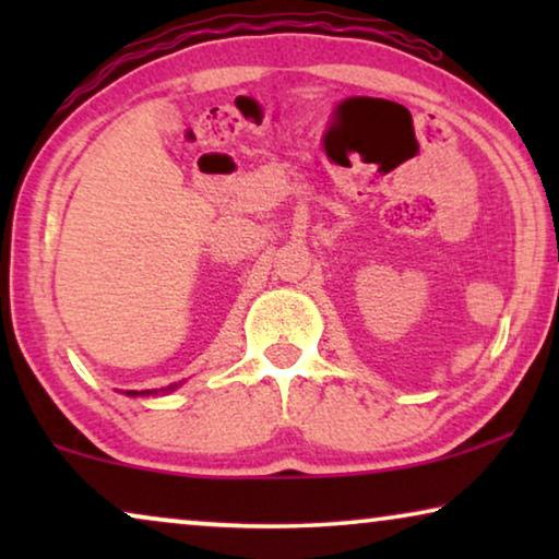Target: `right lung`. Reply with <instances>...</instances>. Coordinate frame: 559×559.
<instances>
[{
    "label": "right lung",
    "mask_w": 559,
    "mask_h": 559,
    "mask_svg": "<svg viewBox=\"0 0 559 559\" xmlns=\"http://www.w3.org/2000/svg\"><path fill=\"white\" fill-rule=\"evenodd\" d=\"M173 389L175 386H167V389H163V392H173ZM129 396H150V394H159L157 392V389H152V392H150V389H144V392H127Z\"/></svg>",
    "instance_id": "obj_1"
}]
</instances>
